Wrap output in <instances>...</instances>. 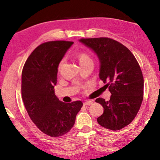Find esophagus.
I'll use <instances>...</instances> for the list:
<instances>
[{
    "label": "esophagus",
    "instance_id": "obj_1",
    "mask_svg": "<svg viewBox=\"0 0 160 160\" xmlns=\"http://www.w3.org/2000/svg\"><path fill=\"white\" fill-rule=\"evenodd\" d=\"M91 104H92V101H91V100H87V101H85L84 102V106H90Z\"/></svg>",
    "mask_w": 160,
    "mask_h": 160
}]
</instances>
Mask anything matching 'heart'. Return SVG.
Wrapping results in <instances>:
<instances>
[{
    "instance_id": "b5f03b06",
    "label": "heart",
    "mask_w": 160,
    "mask_h": 160,
    "mask_svg": "<svg viewBox=\"0 0 160 160\" xmlns=\"http://www.w3.org/2000/svg\"><path fill=\"white\" fill-rule=\"evenodd\" d=\"M65 60V58H62V60L60 61V62H59L58 64V71H60L61 69V68H62L63 63H64ZM78 60H79V62H80V65H84V64H87V63H92V60L90 57L87 53H85V52H82V53H80L78 54Z\"/></svg>"
}]
</instances>
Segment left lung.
<instances>
[{"label":"left lung","mask_w":160,"mask_h":160,"mask_svg":"<svg viewBox=\"0 0 160 160\" xmlns=\"http://www.w3.org/2000/svg\"><path fill=\"white\" fill-rule=\"evenodd\" d=\"M97 54L100 60L99 77L111 96L106 101L98 98L95 102L103 107L98 124L111 130H119L132 122L143 98L144 81L141 67L126 47L109 38L79 40Z\"/></svg>","instance_id":"left-lung-1"}]
</instances>
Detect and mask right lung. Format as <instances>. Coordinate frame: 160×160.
<instances>
[{"label":"right lung","mask_w":160,"mask_h":160,"mask_svg":"<svg viewBox=\"0 0 160 160\" xmlns=\"http://www.w3.org/2000/svg\"><path fill=\"white\" fill-rule=\"evenodd\" d=\"M73 43L65 41L41 43L26 60L22 72V97L28 115L41 132L51 137L68 132L83 106L80 100L60 101L54 90L59 62Z\"/></svg>","instance_id":"1"}]
</instances>
